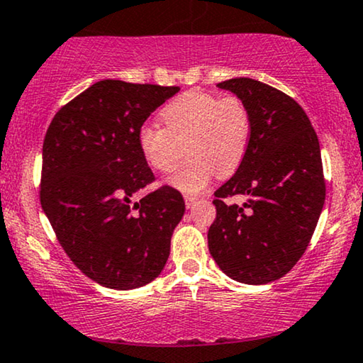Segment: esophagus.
Masks as SVG:
<instances>
[{
    "mask_svg": "<svg viewBox=\"0 0 363 363\" xmlns=\"http://www.w3.org/2000/svg\"><path fill=\"white\" fill-rule=\"evenodd\" d=\"M184 201H186L187 208H191V207L194 206V203H196L197 197H196V196H189V194H186V196H184Z\"/></svg>",
    "mask_w": 363,
    "mask_h": 363,
    "instance_id": "1",
    "label": "esophagus"
}]
</instances>
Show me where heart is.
I'll use <instances>...</instances> for the list:
<instances>
[{
  "instance_id": "1",
  "label": "heart",
  "mask_w": 363,
  "mask_h": 363,
  "mask_svg": "<svg viewBox=\"0 0 363 363\" xmlns=\"http://www.w3.org/2000/svg\"><path fill=\"white\" fill-rule=\"evenodd\" d=\"M164 128L143 125L138 145L147 166L169 174L186 150L191 156L171 177V184L187 194L206 189L218 171L230 176L247 156L252 138V113L238 95H217L189 90L161 110Z\"/></svg>"
}]
</instances>
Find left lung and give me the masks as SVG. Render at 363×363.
I'll list each match as a JSON object with an SVG mask.
<instances>
[{
    "instance_id": "obj_1",
    "label": "left lung",
    "mask_w": 363,
    "mask_h": 363,
    "mask_svg": "<svg viewBox=\"0 0 363 363\" xmlns=\"http://www.w3.org/2000/svg\"><path fill=\"white\" fill-rule=\"evenodd\" d=\"M247 104L252 138L235 174L213 192L208 252L235 281L267 284L284 277L308 248L325 201L318 135L298 101L255 79L218 84ZM249 196L243 206L225 199Z\"/></svg>"
}]
</instances>
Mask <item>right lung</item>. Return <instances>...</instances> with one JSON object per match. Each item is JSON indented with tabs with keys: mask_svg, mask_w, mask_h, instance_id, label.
Wrapping results in <instances>:
<instances>
[{
	"mask_svg": "<svg viewBox=\"0 0 363 363\" xmlns=\"http://www.w3.org/2000/svg\"><path fill=\"white\" fill-rule=\"evenodd\" d=\"M179 86L100 80L65 104L43 145L39 199L60 247L75 267L105 288L152 281L169 257L186 211L181 192L156 181L138 145L147 116Z\"/></svg>",
	"mask_w": 363,
	"mask_h": 363,
	"instance_id": "right-lung-1",
	"label": "right lung"
}]
</instances>
